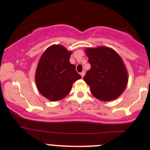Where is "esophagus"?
I'll return each mask as SVG.
<instances>
[{"instance_id":"obj_1","label":"esophagus","mask_w":150,"mask_h":150,"mask_svg":"<svg viewBox=\"0 0 150 150\" xmlns=\"http://www.w3.org/2000/svg\"><path fill=\"white\" fill-rule=\"evenodd\" d=\"M81 75L82 78H83V76H84V75H85V72H84V71H83V72H81Z\"/></svg>"}]
</instances>
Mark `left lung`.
Masks as SVG:
<instances>
[{
    "mask_svg": "<svg viewBox=\"0 0 150 150\" xmlns=\"http://www.w3.org/2000/svg\"><path fill=\"white\" fill-rule=\"evenodd\" d=\"M91 65L83 77L92 96L102 101L119 97L128 82V74L122 59L115 50L106 47L86 48Z\"/></svg>",
    "mask_w": 150,
    "mask_h": 150,
    "instance_id": "obj_1",
    "label": "left lung"
}]
</instances>
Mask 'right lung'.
Returning a JSON list of instances; mask_svg holds the SVG:
<instances>
[{
  "instance_id": "1",
  "label": "right lung",
  "mask_w": 150,
  "mask_h": 150,
  "mask_svg": "<svg viewBox=\"0 0 150 150\" xmlns=\"http://www.w3.org/2000/svg\"><path fill=\"white\" fill-rule=\"evenodd\" d=\"M72 52L61 45L47 48L40 57L35 73V82L40 94L52 101L65 98L72 83L81 76L70 64Z\"/></svg>"
}]
</instances>
